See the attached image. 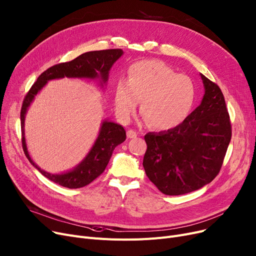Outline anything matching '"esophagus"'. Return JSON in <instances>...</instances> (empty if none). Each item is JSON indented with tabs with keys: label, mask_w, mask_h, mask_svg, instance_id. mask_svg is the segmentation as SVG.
Returning <instances> with one entry per match:
<instances>
[{
	"label": "esophagus",
	"mask_w": 256,
	"mask_h": 256,
	"mask_svg": "<svg viewBox=\"0 0 256 256\" xmlns=\"http://www.w3.org/2000/svg\"><path fill=\"white\" fill-rule=\"evenodd\" d=\"M126 135H128V138L134 139V138H136L138 136V132L136 130H128V132H126Z\"/></svg>",
	"instance_id": "esophagus-1"
}]
</instances>
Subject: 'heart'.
Here are the masks:
<instances>
[{"label":"heart","mask_w":256,"mask_h":256,"mask_svg":"<svg viewBox=\"0 0 256 256\" xmlns=\"http://www.w3.org/2000/svg\"><path fill=\"white\" fill-rule=\"evenodd\" d=\"M196 88L190 77L178 74L157 60L132 64L128 80L118 82L115 88V106L122 119H128L142 102L144 119L152 128L161 130L180 126L190 115Z\"/></svg>","instance_id":"1"}]
</instances>
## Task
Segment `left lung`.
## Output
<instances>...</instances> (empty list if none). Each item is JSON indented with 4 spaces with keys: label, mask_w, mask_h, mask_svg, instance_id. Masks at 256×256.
<instances>
[{
    "label": "left lung",
    "mask_w": 256,
    "mask_h": 256,
    "mask_svg": "<svg viewBox=\"0 0 256 256\" xmlns=\"http://www.w3.org/2000/svg\"><path fill=\"white\" fill-rule=\"evenodd\" d=\"M205 94L192 113L172 130L144 136L143 168L168 196L194 192L218 174L231 140V122L220 86L201 74Z\"/></svg>",
    "instance_id": "obj_1"
}]
</instances>
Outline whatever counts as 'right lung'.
I'll return each instance as SVG.
<instances>
[{
	"label": "right lung",
	"instance_id": "obj_1",
	"mask_svg": "<svg viewBox=\"0 0 256 256\" xmlns=\"http://www.w3.org/2000/svg\"><path fill=\"white\" fill-rule=\"evenodd\" d=\"M122 54H124V51L121 49L91 51L80 55L78 58H74L71 62L52 66L38 77L36 82L32 84L30 90L26 94L20 110L22 146H23L24 152L29 162L36 168H38L42 176L48 178L52 182L66 188H80L90 184L97 176H99L104 172L115 148L126 140V130L124 126L115 124V122L104 121L100 132H99V135L93 148L88 152L82 162L77 165L71 172L60 174H53L40 170L32 161L27 150L24 136V121L30 104L33 102L34 96L40 91V88L48 82V80H51L64 78V77L91 80L99 78L100 82H103L102 83V84H106L108 82V71Z\"/></svg>",
	"mask_w": 256,
	"mask_h": 256
}]
</instances>
